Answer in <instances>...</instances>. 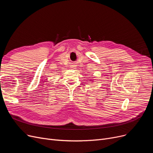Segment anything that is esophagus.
Wrapping results in <instances>:
<instances>
[{
  "instance_id": "1",
  "label": "esophagus",
  "mask_w": 153,
  "mask_h": 153,
  "mask_svg": "<svg viewBox=\"0 0 153 153\" xmlns=\"http://www.w3.org/2000/svg\"><path fill=\"white\" fill-rule=\"evenodd\" d=\"M76 64H72V65L71 66V69H76Z\"/></svg>"
}]
</instances>
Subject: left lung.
<instances>
[{
	"instance_id": "obj_1",
	"label": "left lung",
	"mask_w": 153,
	"mask_h": 153,
	"mask_svg": "<svg viewBox=\"0 0 153 153\" xmlns=\"http://www.w3.org/2000/svg\"><path fill=\"white\" fill-rule=\"evenodd\" d=\"M91 81H92V80H91Z\"/></svg>"
}]
</instances>
